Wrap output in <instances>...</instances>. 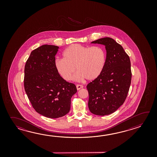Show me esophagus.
<instances>
[{
	"instance_id": "esophagus-1",
	"label": "esophagus",
	"mask_w": 157,
	"mask_h": 157,
	"mask_svg": "<svg viewBox=\"0 0 157 157\" xmlns=\"http://www.w3.org/2000/svg\"><path fill=\"white\" fill-rule=\"evenodd\" d=\"M76 87H77V90H79L83 88V86L81 85H76Z\"/></svg>"
}]
</instances>
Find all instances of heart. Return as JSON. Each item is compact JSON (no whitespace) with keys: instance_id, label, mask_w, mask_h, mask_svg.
Listing matches in <instances>:
<instances>
[{"instance_id":"1","label":"heart","mask_w":157,"mask_h":157,"mask_svg":"<svg viewBox=\"0 0 157 157\" xmlns=\"http://www.w3.org/2000/svg\"><path fill=\"white\" fill-rule=\"evenodd\" d=\"M63 58L57 59L55 66L64 80H72L76 72V80H95L102 73L106 61V54L102 47L71 45L64 51Z\"/></svg>"}]
</instances>
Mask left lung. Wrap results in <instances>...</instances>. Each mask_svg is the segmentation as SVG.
<instances>
[{
  "label": "left lung",
  "instance_id": "obj_1",
  "mask_svg": "<svg viewBox=\"0 0 157 157\" xmlns=\"http://www.w3.org/2000/svg\"><path fill=\"white\" fill-rule=\"evenodd\" d=\"M91 43L105 45L107 56L101 74L87 85L88 107L95 115H108L126 99L132 76L130 59L122 47L112 38H101Z\"/></svg>",
  "mask_w": 157,
  "mask_h": 157
}]
</instances>
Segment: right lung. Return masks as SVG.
Segmentation results:
<instances>
[{"label":"right lung","instance_id":"obj_1","mask_svg":"<svg viewBox=\"0 0 157 157\" xmlns=\"http://www.w3.org/2000/svg\"><path fill=\"white\" fill-rule=\"evenodd\" d=\"M59 47L43 45L31 52L25 66L24 87L34 109L45 117H63L70 110L77 92L74 83L61 77L55 66Z\"/></svg>","mask_w":157,"mask_h":157}]
</instances>
